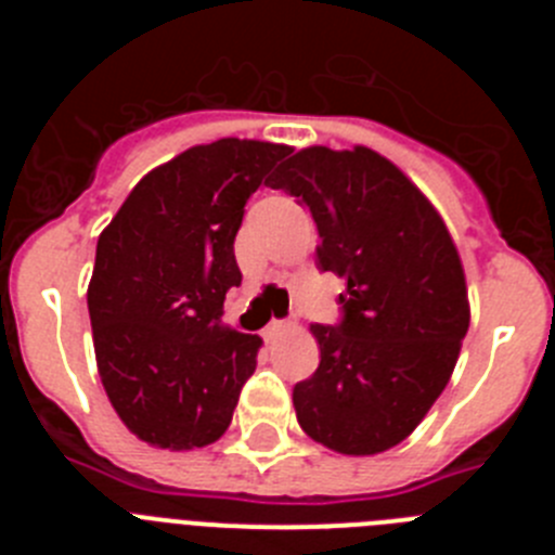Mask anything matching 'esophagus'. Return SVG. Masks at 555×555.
<instances>
[{
    "mask_svg": "<svg viewBox=\"0 0 555 555\" xmlns=\"http://www.w3.org/2000/svg\"><path fill=\"white\" fill-rule=\"evenodd\" d=\"M294 327H297V320H274V322H269L267 331H263V336L278 338V336H283V333H292Z\"/></svg>",
    "mask_w": 555,
    "mask_h": 555,
    "instance_id": "1",
    "label": "esophagus"
}]
</instances>
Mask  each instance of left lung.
<instances>
[{
  "instance_id": "left-lung-1",
  "label": "left lung",
  "mask_w": 555,
  "mask_h": 555,
  "mask_svg": "<svg viewBox=\"0 0 555 555\" xmlns=\"http://www.w3.org/2000/svg\"><path fill=\"white\" fill-rule=\"evenodd\" d=\"M272 189L311 210L317 267L345 278L341 322L311 325L320 366L294 386L297 423L345 455L395 448L448 386L469 327L459 249L439 210L370 146H308Z\"/></svg>"
}]
</instances>
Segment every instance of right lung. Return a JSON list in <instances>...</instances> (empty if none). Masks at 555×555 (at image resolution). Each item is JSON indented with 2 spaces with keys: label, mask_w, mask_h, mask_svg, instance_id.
Wrapping results in <instances>:
<instances>
[{
  "label": "right lung",
  "mask_w": 555,
  "mask_h": 555,
  "mask_svg": "<svg viewBox=\"0 0 555 555\" xmlns=\"http://www.w3.org/2000/svg\"><path fill=\"white\" fill-rule=\"evenodd\" d=\"M286 144L219 139L180 152L130 191L96 242L88 283L107 400L152 448L217 442L255 372L261 336L222 325L242 283L233 242L244 205Z\"/></svg>",
  "instance_id": "right-lung-1"
}]
</instances>
